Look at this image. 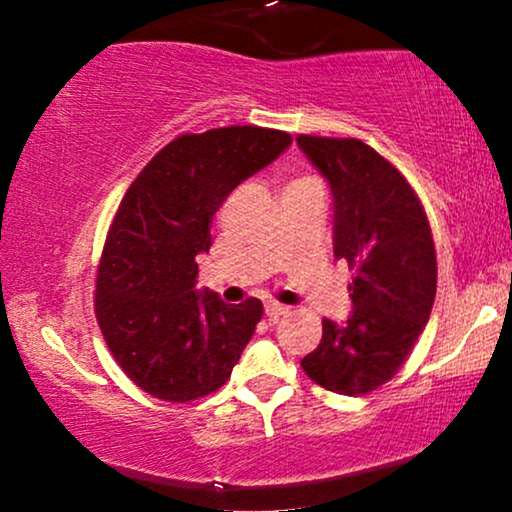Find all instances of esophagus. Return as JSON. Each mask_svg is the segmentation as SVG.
Segmentation results:
<instances>
[{"label": "esophagus", "instance_id": "34e87169", "mask_svg": "<svg viewBox=\"0 0 512 512\" xmlns=\"http://www.w3.org/2000/svg\"><path fill=\"white\" fill-rule=\"evenodd\" d=\"M264 313H267L269 320H276V317L289 313V308H286V305H281V303L269 301V303H264Z\"/></svg>", "mask_w": 512, "mask_h": 512}]
</instances>
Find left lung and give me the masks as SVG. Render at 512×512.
Here are the masks:
<instances>
[{
  "mask_svg": "<svg viewBox=\"0 0 512 512\" xmlns=\"http://www.w3.org/2000/svg\"><path fill=\"white\" fill-rule=\"evenodd\" d=\"M298 146L330 182L334 257L356 269L354 313L322 320V339L301 366L337 395H366L402 368L436 298V248L419 197L404 175L361 139L298 134Z\"/></svg>",
  "mask_w": 512,
  "mask_h": 512,
  "instance_id": "left-lung-1",
  "label": "left lung"
}]
</instances>
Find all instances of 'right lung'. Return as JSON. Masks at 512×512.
Returning a JSON list of instances; mask_svg holds the SVG:
<instances>
[{
    "mask_svg": "<svg viewBox=\"0 0 512 512\" xmlns=\"http://www.w3.org/2000/svg\"><path fill=\"white\" fill-rule=\"evenodd\" d=\"M289 144L291 134L252 125L180 134L122 197L98 264L96 317L117 366L149 395L192 402L231 378L262 303L197 291L195 260L226 197Z\"/></svg>",
    "mask_w": 512,
    "mask_h": 512,
    "instance_id": "1",
    "label": "right lung"
}]
</instances>
